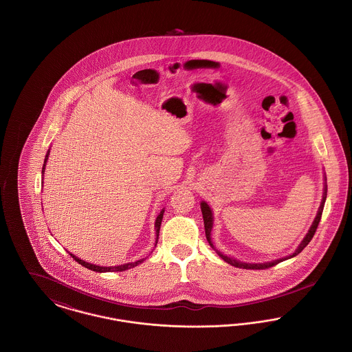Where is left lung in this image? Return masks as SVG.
<instances>
[{"instance_id":"obj_1","label":"left lung","mask_w":352,"mask_h":352,"mask_svg":"<svg viewBox=\"0 0 352 352\" xmlns=\"http://www.w3.org/2000/svg\"><path fill=\"white\" fill-rule=\"evenodd\" d=\"M323 198H322V201H320V206H319L318 214H317V217L314 219V221H313V224H311V227H310V230H309V232L305 236V239L302 240L301 244H300V247L296 250V252L293 253V254H290V256H286V257H283V258H278V260H274V261H270V263H265V264H247V263H240V261H237V260H234L232 257H228V256H226V254H223V253H220V252L217 251L215 248H214V245H212V241H211V230H212V223H214V218H212V211H211V208H210V206L206 203V201H201V214H203V220H204V231H206V237H207V241L210 243V245L217 251L219 256L226 261V263H228L230 265H232V267H236V268H243V269H268L270 267H274V265H277L278 263H281V261H285V260H287V258H292V257H294V256H297L298 253H301L302 250L310 243V240L313 239V236L316 234V231H317V228H318L319 221H320V218H322V211H323V207H324V201H326V197H327V184H324V188H323Z\"/></svg>"}]
</instances>
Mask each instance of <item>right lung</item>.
<instances>
[{
    "mask_svg": "<svg viewBox=\"0 0 352 352\" xmlns=\"http://www.w3.org/2000/svg\"><path fill=\"white\" fill-rule=\"evenodd\" d=\"M49 154H50V151H47V154H46V158H45V164H43V168H42V174H45V166H46V162H47V160H49ZM164 212H165V210L162 208L161 210V212L158 214V217L155 219V234H157V240H158V236H160V228H161V223H162V218H164ZM157 240H155V245H157ZM69 253V252H68ZM71 254V257L75 260V261H78L80 265H83L87 269H91V270H94V272H99V273H102V272H124V270H126V269L134 268V267H137L138 264H141L142 261H144V258H141V260H138V261H134V263H129V264H124V265H120V267H100V265H95V264H89V263H85L83 260H80L79 257H76V256H74L72 253H69Z\"/></svg>",
    "mask_w": 352,
    "mask_h": 352,
    "instance_id": "right-lung-1",
    "label": "right lung"
}]
</instances>
